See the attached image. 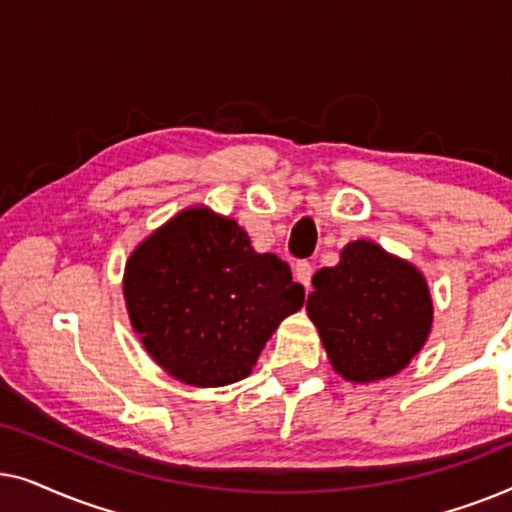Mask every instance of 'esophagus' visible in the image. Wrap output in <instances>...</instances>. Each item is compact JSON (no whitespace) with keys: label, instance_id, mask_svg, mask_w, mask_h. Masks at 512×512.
<instances>
[{"label":"esophagus","instance_id":"obj_1","mask_svg":"<svg viewBox=\"0 0 512 512\" xmlns=\"http://www.w3.org/2000/svg\"><path fill=\"white\" fill-rule=\"evenodd\" d=\"M312 263L310 261H298L296 268H293V275H296V282H300L305 286V289H310V282H312Z\"/></svg>","mask_w":512,"mask_h":512}]
</instances>
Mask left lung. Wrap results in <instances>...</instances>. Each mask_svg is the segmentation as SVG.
Segmentation results:
<instances>
[{"instance_id":"obj_1","label":"left lung","mask_w":512,"mask_h":512,"mask_svg":"<svg viewBox=\"0 0 512 512\" xmlns=\"http://www.w3.org/2000/svg\"><path fill=\"white\" fill-rule=\"evenodd\" d=\"M307 314L335 373L349 382L396 375L431 331L433 303L422 272L373 242H349L340 263L312 277Z\"/></svg>"}]
</instances>
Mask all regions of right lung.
<instances>
[{"instance_id": "1", "label": "right lung", "mask_w": 512, "mask_h": 512, "mask_svg": "<svg viewBox=\"0 0 512 512\" xmlns=\"http://www.w3.org/2000/svg\"><path fill=\"white\" fill-rule=\"evenodd\" d=\"M123 293L146 352L193 387L247 377L279 321L305 300L289 263L256 254L233 219L205 207L186 209L139 244Z\"/></svg>"}]
</instances>
